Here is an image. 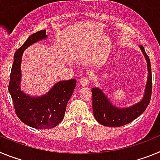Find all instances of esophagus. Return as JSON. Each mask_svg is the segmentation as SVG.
<instances>
[{
    "label": "esophagus",
    "mask_w": 160,
    "mask_h": 160,
    "mask_svg": "<svg viewBox=\"0 0 160 160\" xmlns=\"http://www.w3.org/2000/svg\"><path fill=\"white\" fill-rule=\"evenodd\" d=\"M80 84L82 85V86H83V87H87V86H88L89 83L90 82V80L89 78L87 77H82L81 79H80Z\"/></svg>",
    "instance_id": "obj_1"
}]
</instances>
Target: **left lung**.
Masks as SVG:
<instances>
[{
    "label": "left lung",
    "mask_w": 160,
    "mask_h": 160,
    "mask_svg": "<svg viewBox=\"0 0 160 160\" xmlns=\"http://www.w3.org/2000/svg\"><path fill=\"white\" fill-rule=\"evenodd\" d=\"M142 53L148 62V78L146 86V90L143 98L140 102L137 103L129 108L118 109L111 104L105 94L98 88H93L92 92V106L93 112L95 119L100 124L111 128H118L132 122L144 112L150 103L152 92V68L148 55L145 52L143 46H140Z\"/></svg>",
    "instance_id": "1"
}]
</instances>
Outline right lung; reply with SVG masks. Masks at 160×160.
<instances>
[{
    "label": "right lung",
    "mask_w": 160,
    "mask_h": 160,
    "mask_svg": "<svg viewBox=\"0 0 160 160\" xmlns=\"http://www.w3.org/2000/svg\"><path fill=\"white\" fill-rule=\"evenodd\" d=\"M46 37L45 29L34 32L15 52L8 84L17 116L24 123L37 129H51L62 121L67 102L76 85L75 79L61 81L47 94L39 98L29 97L21 91L20 66L22 53L28 46Z\"/></svg>",
    "instance_id": "obj_1"
}]
</instances>
